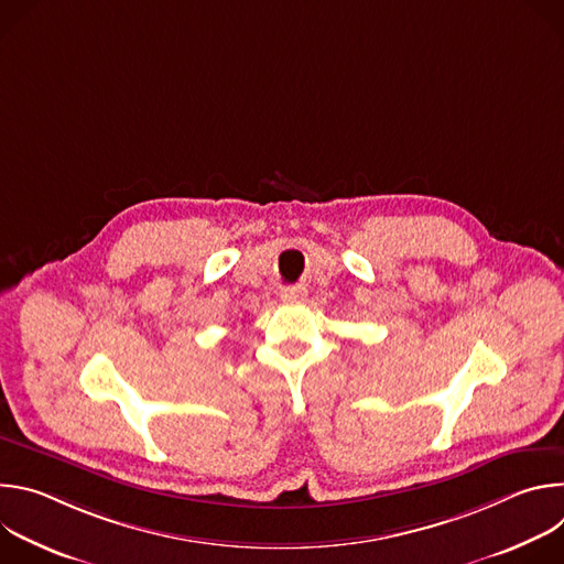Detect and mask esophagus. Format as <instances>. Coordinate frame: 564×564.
<instances>
[{
  "instance_id": "1",
  "label": "esophagus",
  "mask_w": 564,
  "mask_h": 564,
  "mask_svg": "<svg viewBox=\"0 0 564 564\" xmlns=\"http://www.w3.org/2000/svg\"><path fill=\"white\" fill-rule=\"evenodd\" d=\"M303 296H305V288H303V285H288V288H281V301H285V303L301 301Z\"/></svg>"
}]
</instances>
